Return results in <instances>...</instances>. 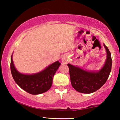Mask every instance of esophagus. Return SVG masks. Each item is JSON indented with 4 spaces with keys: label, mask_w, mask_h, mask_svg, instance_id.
Wrapping results in <instances>:
<instances>
[{
    "label": "esophagus",
    "mask_w": 120,
    "mask_h": 120,
    "mask_svg": "<svg viewBox=\"0 0 120 120\" xmlns=\"http://www.w3.org/2000/svg\"><path fill=\"white\" fill-rule=\"evenodd\" d=\"M69 58L67 56V55H64L62 57V62L64 63H67L68 62H69Z\"/></svg>",
    "instance_id": "34e87169"
}]
</instances>
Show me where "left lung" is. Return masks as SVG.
<instances>
[{"label":"left lung","instance_id":"8db88e82","mask_svg":"<svg viewBox=\"0 0 120 120\" xmlns=\"http://www.w3.org/2000/svg\"><path fill=\"white\" fill-rule=\"evenodd\" d=\"M106 58L102 68L97 71H88L80 67L68 64L71 83L79 92L91 93L97 91L108 80L111 70L112 60L109 49L104 44Z\"/></svg>","mask_w":120,"mask_h":120}]
</instances>
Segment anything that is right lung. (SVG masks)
Segmentation results:
<instances>
[{
    "mask_svg": "<svg viewBox=\"0 0 120 120\" xmlns=\"http://www.w3.org/2000/svg\"><path fill=\"white\" fill-rule=\"evenodd\" d=\"M60 64L59 61H56L39 73L25 74L19 73L16 69L13 62L12 55L10 69L15 82L27 92L37 95L45 92L51 88L54 75Z\"/></svg>",
    "mask_w": 120,
    "mask_h": 120,
    "instance_id": "obj_1",
    "label": "right lung"
}]
</instances>
